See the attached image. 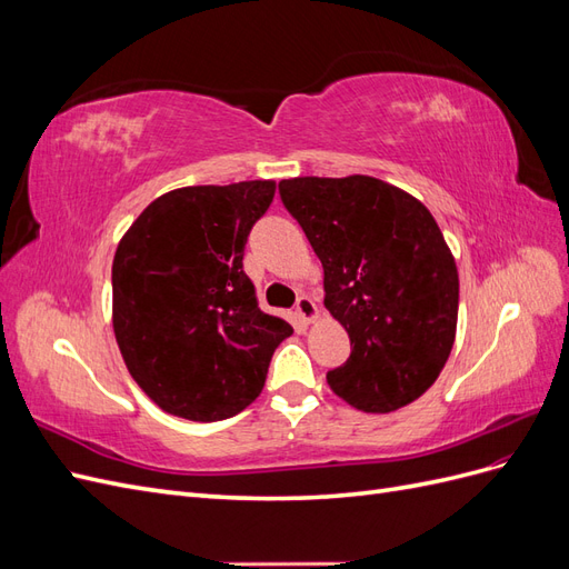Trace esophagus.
<instances>
[{
    "mask_svg": "<svg viewBox=\"0 0 569 569\" xmlns=\"http://www.w3.org/2000/svg\"><path fill=\"white\" fill-rule=\"evenodd\" d=\"M297 313L303 322H313L318 318V306L311 297H299L297 301Z\"/></svg>",
    "mask_w": 569,
    "mask_h": 569,
    "instance_id": "obj_1",
    "label": "esophagus"
}]
</instances>
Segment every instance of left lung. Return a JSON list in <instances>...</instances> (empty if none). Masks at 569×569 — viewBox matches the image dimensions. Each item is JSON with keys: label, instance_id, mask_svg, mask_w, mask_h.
I'll list each match as a JSON object with an SVG mask.
<instances>
[{"label": "left lung", "instance_id": "8db88e82", "mask_svg": "<svg viewBox=\"0 0 569 569\" xmlns=\"http://www.w3.org/2000/svg\"><path fill=\"white\" fill-rule=\"evenodd\" d=\"M325 270V308L351 339L327 385L363 412L399 410L451 356L458 268L427 206L370 176L280 182Z\"/></svg>", "mask_w": 569, "mask_h": 569}]
</instances>
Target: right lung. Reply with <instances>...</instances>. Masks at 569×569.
I'll return each mask as SVG.
<instances>
[{
  "mask_svg": "<svg viewBox=\"0 0 569 569\" xmlns=\"http://www.w3.org/2000/svg\"><path fill=\"white\" fill-rule=\"evenodd\" d=\"M272 180L182 187L153 199L113 256V332L132 380L194 422L242 412L291 332L263 313L242 258Z\"/></svg>",
  "mask_w": 569,
  "mask_h": 569,
  "instance_id": "1",
  "label": "right lung"
}]
</instances>
